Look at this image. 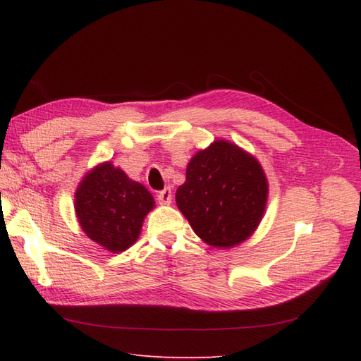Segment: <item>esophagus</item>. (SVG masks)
Returning a JSON list of instances; mask_svg holds the SVG:
<instances>
[{"label":"esophagus","instance_id":"34e87169","mask_svg":"<svg viewBox=\"0 0 361 361\" xmlns=\"http://www.w3.org/2000/svg\"><path fill=\"white\" fill-rule=\"evenodd\" d=\"M157 200H158L159 204H171V202H172L171 189L166 188L163 190H159V192L157 194Z\"/></svg>","mask_w":361,"mask_h":361}]
</instances>
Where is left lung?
<instances>
[{
  "mask_svg": "<svg viewBox=\"0 0 361 361\" xmlns=\"http://www.w3.org/2000/svg\"><path fill=\"white\" fill-rule=\"evenodd\" d=\"M267 195L268 183L256 158L231 142L216 141L190 159L175 198L200 239L229 248L257 228Z\"/></svg>",
  "mask_w": 361,
  "mask_h": 361,
  "instance_id": "8db88e82",
  "label": "left lung"
}]
</instances>
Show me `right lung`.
Here are the masks:
<instances>
[{
    "label": "right lung",
    "mask_w": 361,
    "mask_h": 361,
    "mask_svg": "<svg viewBox=\"0 0 361 361\" xmlns=\"http://www.w3.org/2000/svg\"><path fill=\"white\" fill-rule=\"evenodd\" d=\"M153 206L149 190L110 163L87 173L75 192V214L82 229L111 252L124 251L136 242Z\"/></svg>",
    "instance_id": "obj_1"
}]
</instances>
